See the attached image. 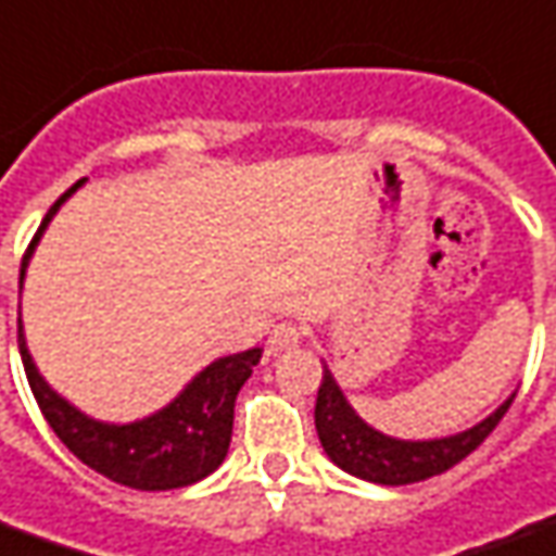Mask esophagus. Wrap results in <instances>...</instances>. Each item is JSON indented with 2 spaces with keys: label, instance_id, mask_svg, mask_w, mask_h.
<instances>
[{
  "label": "esophagus",
  "instance_id": "esophagus-1",
  "mask_svg": "<svg viewBox=\"0 0 556 556\" xmlns=\"http://www.w3.org/2000/svg\"><path fill=\"white\" fill-rule=\"evenodd\" d=\"M302 339V327L300 324H278V327L269 332V342H266V354H278V351H285V348H293V344H300Z\"/></svg>",
  "mask_w": 556,
  "mask_h": 556
}]
</instances>
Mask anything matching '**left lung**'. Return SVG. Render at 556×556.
Listing matches in <instances>:
<instances>
[{
    "label": "left lung",
    "mask_w": 556,
    "mask_h": 556,
    "mask_svg": "<svg viewBox=\"0 0 556 556\" xmlns=\"http://www.w3.org/2000/svg\"><path fill=\"white\" fill-rule=\"evenodd\" d=\"M511 402H515V393L478 427L460 432V435L432 439V442H400V439L381 435L369 424H363L357 412L342 396L339 384L332 381V375L324 369V381L317 388L315 427L320 445L339 469L363 478V481L396 488V484H415V481L442 476L451 466L466 460L490 432L500 427Z\"/></svg>",
    "instance_id": "left-lung-1"
}]
</instances>
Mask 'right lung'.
<instances>
[{"label":"right lung","mask_w":556,"mask_h":556,"mask_svg":"<svg viewBox=\"0 0 556 556\" xmlns=\"http://www.w3.org/2000/svg\"><path fill=\"white\" fill-rule=\"evenodd\" d=\"M80 184L84 178L72 184L66 193L53 202L48 217L41 220V227L23 254L21 281L26 260L33 254L41 229L48 227L60 202L72 190H78ZM17 344H21L23 369H26L33 396H36L45 420L51 424V430L60 435V442L84 466H90L99 476L132 490H175L212 476L227 457L236 396L263 357L260 348H251V351H241L232 357L214 359L212 366L202 369L187 384L181 396L166 405L163 412L136 420V424H126V427H111V424H99L93 417L80 415L78 408H72L63 396H56L45 384V378L38 375L33 357L26 351L21 327H17Z\"/></svg>","instance_id":"add662e5"}]
</instances>
